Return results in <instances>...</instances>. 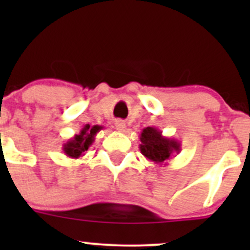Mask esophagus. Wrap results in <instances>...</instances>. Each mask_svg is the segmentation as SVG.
<instances>
[{
	"label": "esophagus",
	"mask_w": 250,
	"mask_h": 250,
	"mask_svg": "<svg viewBox=\"0 0 250 250\" xmlns=\"http://www.w3.org/2000/svg\"><path fill=\"white\" fill-rule=\"evenodd\" d=\"M115 128H116V130L121 131V133H125V129H127V125H125V121H122V120H116V121H115Z\"/></svg>",
	"instance_id": "obj_1"
}]
</instances>
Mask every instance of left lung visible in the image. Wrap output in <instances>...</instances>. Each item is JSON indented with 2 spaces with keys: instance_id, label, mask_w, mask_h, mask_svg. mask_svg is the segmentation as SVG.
Masks as SVG:
<instances>
[{
  "instance_id": "obj_1",
  "label": "left lung",
  "mask_w": 250,
  "mask_h": 250,
  "mask_svg": "<svg viewBox=\"0 0 250 250\" xmlns=\"http://www.w3.org/2000/svg\"><path fill=\"white\" fill-rule=\"evenodd\" d=\"M140 150L142 155L155 165H167L174 154L181 151V142L170 137L163 136L162 131L154 127H147L140 135Z\"/></svg>"
}]
</instances>
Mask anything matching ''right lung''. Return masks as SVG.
I'll use <instances>...</instances> for the list:
<instances>
[{
	"label": "right lung",
	"instance_id": "add662e5",
	"mask_svg": "<svg viewBox=\"0 0 250 250\" xmlns=\"http://www.w3.org/2000/svg\"><path fill=\"white\" fill-rule=\"evenodd\" d=\"M102 128L101 125H83L79 134L74 135L67 142L63 143V153L70 159H80L84 156L85 151L95 141V136Z\"/></svg>",
	"mask_w": 250,
	"mask_h": 250
}]
</instances>
